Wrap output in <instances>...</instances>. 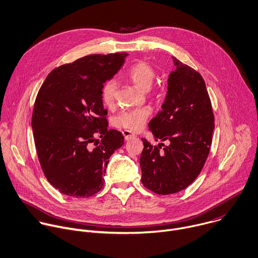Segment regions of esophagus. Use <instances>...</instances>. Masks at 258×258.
Here are the masks:
<instances>
[{
	"mask_svg": "<svg viewBox=\"0 0 258 258\" xmlns=\"http://www.w3.org/2000/svg\"><path fill=\"white\" fill-rule=\"evenodd\" d=\"M122 133H123V135H124V137H125V140H130V139L136 137V135L133 134V133H132L131 131H129V130H124Z\"/></svg>",
	"mask_w": 258,
	"mask_h": 258,
	"instance_id": "1",
	"label": "esophagus"
}]
</instances>
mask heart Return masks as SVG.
<instances>
[{
	"mask_svg": "<svg viewBox=\"0 0 258 258\" xmlns=\"http://www.w3.org/2000/svg\"><path fill=\"white\" fill-rule=\"evenodd\" d=\"M155 76L154 69L144 61L134 63L127 72L129 80L139 89L148 90L153 82ZM102 101L108 107H112L116 99V82L110 80L105 83L101 92ZM150 115V109L140 108L132 111L123 112L117 118V124L119 127L125 128L129 131L137 132L143 128L147 118Z\"/></svg>",
	"mask_w": 258,
	"mask_h": 258,
	"instance_id": "heart-1",
	"label": "heart"
}]
</instances>
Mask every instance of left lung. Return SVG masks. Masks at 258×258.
I'll list each match as a JSON object with an SVG mask.
<instances>
[{
  "mask_svg": "<svg viewBox=\"0 0 258 258\" xmlns=\"http://www.w3.org/2000/svg\"><path fill=\"white\" fill-rule=\"evenodd\" d=\"M172 60L175 70L168 76L161 111L148 125L155 141L169 144L160 152L142 138L140 156L141 181L158 195L180 191L197 178L209 155L215 128L204 79L177 58L172 56Z\"/></svg>",
  "mask_w": 258,
  "mask_h": 258,
  "instance_id": "left-lung-1",
  "label": "left lung"
}]
</instances>
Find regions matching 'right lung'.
<instances>
[{
  "label": "right lung",
  "mask_w": 258,
  "mask_h": 258,
  "mask_svg": "<svg viewBox=\"0 0 258 258\" xmlns=\"http://www.w3.org/2000/svg\"><path fill=\"white\" fill-rule=\"evenodd\" d=\"M127 55L93 54L61 66L37 94L31 121L37 155L47 180L63 195L97 194L109 158L124 143L121 132L108 130L101 92Z\"/></svg>",
  "instance_id": "right-lung-1"
}]
</instances>
